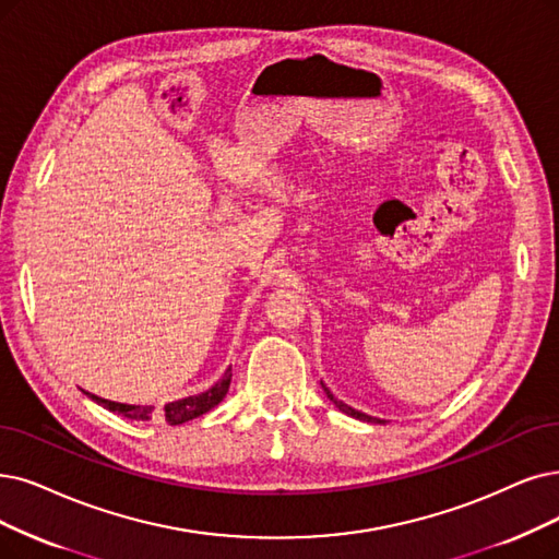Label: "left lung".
Here are the masks:
<instances>
[{
    "mask_svg": "<svg viewBox=\"0 0 559 559\" xmlns=\"http://www.w3.org/2000/svg\"><path fill=\"white\" fill-rule=\"evenodd\" d=\"M323 385V383H321ZM323 392L328 394V399L332 401L334 406H337L342 413H346V415H350V417H355V419H362V421H373V424H385L383 419H378V417H371V415H365V413H360V411H355V408H350L348 404H344V401H340V399H334V394L323 385Z\"/></svg>",
    "mask_w": 559,
    "mask_h": 559,
    "instance_id": "left-lung-1",
    "label": "left lung"
}]
</instances>
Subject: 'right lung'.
Masks as SVG:
<instances>
[{
  "label": "right lung",
  "instance_id": "1",
  "mask_svg": "<svg viewBox=\"0 0 559 559\" xmlns=\"http://www.w3.org/2000/svg\"><path fill=\"white\" fill-rule=\"evenodd\" d=\"M229 383H231V367L225 371V376L219 378V381L209 388L206 392L202 394H192V396H186V399H176V401H169V404H165V408H155V406H132V404H119V401H109V399H103V396H96L92 392H84L88 399L96 401L98 406L117 413V415H123L128 419H138V421H148V419H155V421H167L171 424V427H176V424H186L199 415L209 413L211 408H215L222 399L227 396L229 392Z\"/></svg>",
  "mask_w": 559,
  "mask_h": 559
}]
</instances>
